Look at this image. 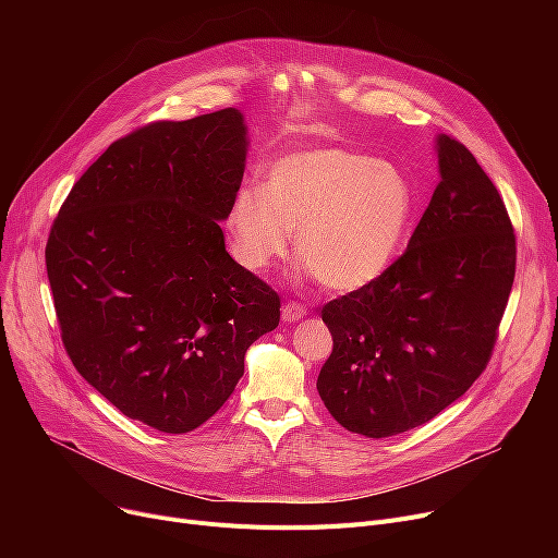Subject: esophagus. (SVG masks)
<instances>
[{
  "mask_svg": "<svg viewBox=\"0 0 558 558\" xmlns=\"http://www.w3.org/2000/svg\"><path fill=\"white\" fill-rule=\"evenodd\" d=\"M305 314H307V310L301 303L287 301L282 305V320H284V324H296V320H301Z\"/></svg>",
  "mask_w": 558,
  "mask_h": 558,
  "instance_id": "1",
  "label": "esophagus"
}]
</instances>
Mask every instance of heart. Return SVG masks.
Masks as SVG:
<instances>
[{
	"mask_svg": "<svg viewBox=\"0 0 558 558\" xmlns=\"http://www.w3.org/2000/svg\"><path fill=\"white\" fill-rule=\"evenodd\" d=\"M414 210V187L393 162L314 146L274 160L262 187H240L226 230L234 259L253 274L280 262L296 232V253L316 280L355 291L391 269Z\"/></svg>",
	"mask_w": 558,
	"mask_h": 558,
	"instance_id": "heart-1",
	"label": "heart"
}]
</instances>
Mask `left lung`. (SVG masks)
Returning a JSON list of instances; mask_svg holds the SVG:
<instances>
[{"label": "left lung", "mask_w": 558, "mask_h": 558, "mask_svg": "<svg viewBox=\"0 0 558 558\" xmlns=\"http://www.w3.org/2000/svg\"><path fill=\"white\" fill-rule=\"evenodd\" d=\"M438 181L407 251L320 316L332 353L316 379L339 425L368 438L418 427L488 364L515 276L505 201L465 146L436 135Z\"/></svg>", "instance_id": "1"}]
</instances>
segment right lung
<instances>
[{
    "mask_svg": "<svg viewBox=\"0 0 558 558\" xmlns=\"http://www.w3.org/2000/svg\"><path fill=\"white\" fill-rule=\"evenodd\" d=\"M246 154L238 108L142 126L81 175L49 232L47 278L72 364L158 432L215 416L248 345L280 320L278 294L228 255L219 226Z\"/></svg>",
    "mask_w": 558,
    "mask_h": 558,
    "instance_id": "obj_1",
    "label": "right lung"
}]
</instances>
